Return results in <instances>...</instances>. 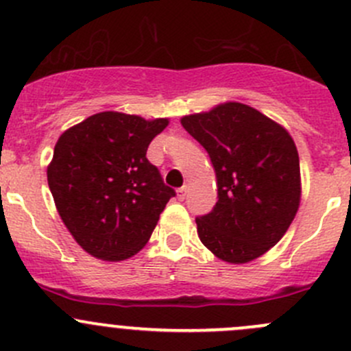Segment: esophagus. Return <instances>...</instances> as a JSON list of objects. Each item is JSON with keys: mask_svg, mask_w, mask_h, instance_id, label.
Instances as JSON below:
<instances>
[{"mask_svg": "<svg viewBox=\"0 0 351 351\" xmlns=\"http://www.w3.org/2000/svg\"><path fill=\"white\" fill-rule=\"evenodd\" d=\"M186 193H187V187L186 186L179 187V189H177V197H179V199H184V197H186Z\"/></svg>", "mask_w": 351, "mask_h": 351, "instance_id": "34e87169", "label": "esophagus"}]
</instances>
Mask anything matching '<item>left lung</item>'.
<instances>
[{"label":"left lung","instance_id":"8db88e82","mask_svg":"<svg viewBox=\"0 0 351 351\" xmlns=\"http://www.w3.org/2000/svg\"><path fill=\"white\" fill-rule=\"evenodd\" d=\"M208 152L218 201L196 218L201 242L232 265L254 261L289 230L300 204V164L289 131L241 102L180 119Z\"/></svg>","mask_w":351,"mask_h":351}]
</instances>
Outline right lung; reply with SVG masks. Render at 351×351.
Listing matches in <instances>:
<instances>
[{
	"mask_svg": "<svg viewBox=\"0 0 351 351\" xmlns=\"http://www.w3.org/2000/svg\"><path fill=\"white\" fill-rule=\"evenodd\" d=\"M169 119L93 114L59 136L47 184L58 213L83 251L124 261L145 247L176 191L147 158Z\"/></svg>",
	"mask_w": 351,
	"mask_h": 351,
	"instance_id": "add662e5",
	"label": "right lung"
}]
</instances>
